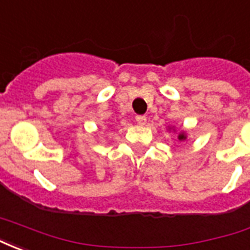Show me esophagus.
<instances>
[{
  "label": "esophagus",
  "instance_id": "1",
  "mask_svg": "<svg viewBox=\"0 0 250 250\" xmlns=\"http://www.w3.org/2000/svg\"><path fill=\"white\" fill-rule=\"evenodd\" d=\"M146 116H143V115H138L135 116V122L138 123L139 125H146Z\"/></svg>",
  "mask_w": 250,
  "mask_h": 250
}]
</instances>
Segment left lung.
<instances>
[{"instance_id":"1","label":"left lung","mask_w":250,"mask_h":250,"mask_svg":"<svg viewBox=\"0 0 250 250\" xmlns=\"http://www.w3.org/2000/svg\"><path fill=\"white\" fill-rule=\"evenodd\" d=\"M178 139H179V141H185V139H186V135H185V132H181V134H179Z\"/></svg>"}]
</instances>
